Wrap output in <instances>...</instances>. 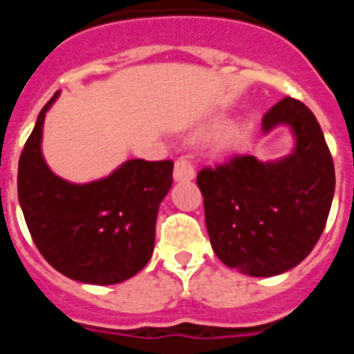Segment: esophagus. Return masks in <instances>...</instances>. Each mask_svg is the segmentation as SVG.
Returning a JSON list of instances; mask_svg holds the SVG:
<instances>
[{
    "mask_svg": "<svg viewBox=\"0 0 354 354\" xmlns=\"http://www.w3.org/2000/svg\"><path fill=\"white\" fill-rule=\"evenodd\" d=\"M174 179L177 183H184V180H193L195 179V167L189 159H177L174 167Z\"/></svg>",
    "mask_w": 354,
    "mask_h": 354,
    "instance_id": "esophagus-1",
    "label": "esophagus"
}]
</instances>
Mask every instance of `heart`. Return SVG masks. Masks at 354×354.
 Segmentation results:
<instances>
[{
    "label": "heart",
    "mask_w": 354,
    "mask_h": 354,
    "mask_svg": "<svg viewBox=\"0 0 354 354\" xmlns=\"http://www.w3.org/2000/svg\"><path fill=\"white\" fill-rule=\"evenodd\" d=\"M245 127L232 124V126H227L216 134L214 138V149L220 150V152H228V150H234L236 147L241 145V142L245 140Z\"/></svg>",
    "instance_id": "b5f03b06"
}]
</instances>
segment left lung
Instances as JSON below:
<instances>
[{"instance_id": "1", "label": "left lung", "mask_w": 354, "mask_h": 354, "mask_svg": "<svg viewBox=\"0 0 354 354\" xmlns=\"http://www.w3.org/2000/svg\"><path fill=\"white\" fill-rule=\"evenodd\" d=\"M278 126L296 140L289 156L266 162L234 156L196 175L212 250L250 277L298 266L323 234L335 193L333 159L310 109L286 97L262 118L264 134Z\"/></svg>"}]
</instances>
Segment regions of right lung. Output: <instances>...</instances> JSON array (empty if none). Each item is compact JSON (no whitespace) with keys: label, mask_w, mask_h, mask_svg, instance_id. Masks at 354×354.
Segmentation results:
<instances>
[{"label":"right lung","mask_w":354,"mask_h":354,"mask_svg":"<svg viewBox=\"0 0 354 354\" xmlns=\"http://www.w3.org/2000/svg\"><path fill=\"white\" fill-rule=\"evenodd\" d=\"M21 152L19 204L42 257L65 277L113 286L142 271L154 252L159 204L171 187L174 161L129 159L104 179L74 184L42 156L46 111Z\"/></svg>","instance_id":"right-lung-1"}]
</instances>
